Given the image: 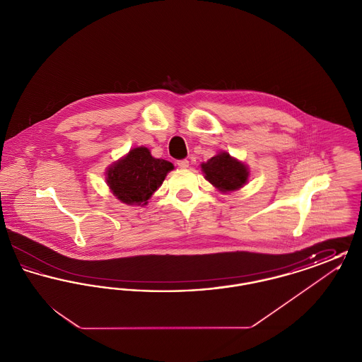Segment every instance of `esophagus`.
<instances>
[{
  "label": "esophagus",
  "mask_w": 362,
  "mask_h": 362,
  "mask_svg": "<svg viewBox=\"0 0 362 362\" xmlns=\"http://www.w3.org/2000/svg\"><path fill=\"white\" fill-rule=\"evenodd\" d=\"M176 164H177V167L182 168V170L189 168V160H186V158H185V160H179Z\"/></svg>",
  "instance_id": "esophagus-1"
}]
</instances>
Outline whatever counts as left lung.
I'll return each mask as SVG.
<instances>
[{"label": "left lung", "mask_w": 362, "mask_h": 362, "mask_svg": "<svg viewBox=\"0 0 362 362\" xmlns=\"http://www.w3.org/2000/svg\"><path fill=\"white\" fill-rule=\"evenodd\" d=\"M205 179L221 192H232L241 189L250 176L248 167L223 152L201 164Z\"/></svg>", "instance_id": "1"}]
</instances>
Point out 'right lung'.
I'll list each match as a JSON object with an SVG mask.
<instances>
[{
  "mask_svg": "<svg viewBox=\"0 0 362 362\" xmlns=\"http://www.w3.org/2000/svg\"><path fill=\"white\" fill-rule=\"evenodd\" d=\"M173 170V163L155 158L148 148L138 146L110 165L105 180L123 204L144 206Z\"/></svg>",
  "mask_w": 362,
  "mask_h": 362,
  "instance_id": "obj_1",
  "label": "right lung"
}]
</instances>
